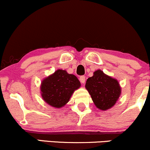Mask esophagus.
Segmentation results:
<instances>
[{
  "mask_svg": "<svg viewBox=\"0 0 150 150\" xmlns=\"http://www.w3.org/2000/svg\"><path fill=\"white\" fill-rule=\"evenodd\" d=\"M80 80L81 83L84 84V83H85V80H86L85 77V76H80Z\"/></svg>",
  "mask_w": 150,
  "mask_h": 150,
  "instance_id": "1",
  "label": "esophagus"
}]
</instances>
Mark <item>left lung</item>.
Here are the masks:
<instances>
[{
    "label": "left lung",
    "mask_w": 150,
    "mask_h": 150,
    "mask_svg": "<svg viewBox=\"0 0 150 150\" xmlns=\"http://www.w3.org/2000/svg\"><path fill=\"white\" fill-rule=\"evenodd\" d=\"M85 88L91 95L96 107L106 111L113 107L121 94V87L116 79L97 70L87 79Z\"/></svg>",
    "instance_id": "8db88e82"
}]
</instances>
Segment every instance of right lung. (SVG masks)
<instances>
[{
  "mask_svg": "<svg viewBox=\"0 0 150 150\" xmlns=\"http://www.w3.org/2000/svg\"><path fill=\"white\" fill-rule=\"evenodd\" d=\"M80 86V82L75 75L58 69L42 81L41 94L46 104L61 108L69 101L74 92Z\"/></svg>",
  "mask_w": 150,
  "mask_h": 150,
  "instance_id": "obj_1",
  "label": "right lung"
}]
</instances>
